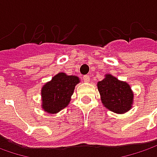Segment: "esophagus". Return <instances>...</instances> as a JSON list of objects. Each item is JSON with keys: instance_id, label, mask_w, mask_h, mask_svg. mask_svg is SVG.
<instances>
[{"instance_id": "1", "label": "esophagus", "mask_w": 157, "mask_h": 157, "mask_svg": "<svg viewBox=\"0 0 157 157\" xmlns=\"http://www.w3.org/2000/svg\"><path fill=\"white\" fill-rule=\"evenodd\" d=\"M83 79H84V81L85 82H89V80H90V76L85 75L83 77Z\"/></svg>"}]
</instances>
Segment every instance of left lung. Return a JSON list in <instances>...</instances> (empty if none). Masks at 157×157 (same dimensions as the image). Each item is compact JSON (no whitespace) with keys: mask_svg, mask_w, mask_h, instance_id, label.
<instances>
[{"mask_svg":"<svg viewBox=\"0 0 157 157\" xmlns=\"http://www.w3.org/2000/svg\"><path fill=\"white\" fill-rule=\"evenodd\" d=\"M101 102L105 107L116 113H124L132 108L134 94L127 82L106 74L97 84Z\"/></svg>","mask_w":157,"mask_h":157,"instance_id":"1","label":"left lung"}]
</instances>
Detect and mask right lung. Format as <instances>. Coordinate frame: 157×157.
<instances>
[{
	"mask_svg": "<svg viewBox=\"0 0 157 157\" xmlns=\"http://www.w3.org/2000/svg\"><path fill=\"white\" fill-rule=\"evenodd\" d=\"M79 81L77 76L57 73L42 87V108L49 113H57L66 107Z\"/></svg>",
	"mask_w": 157,
	"mask_h": 157,
	"instance_id": "add662e5",
	"label": "right lung"
}]
</instances>
